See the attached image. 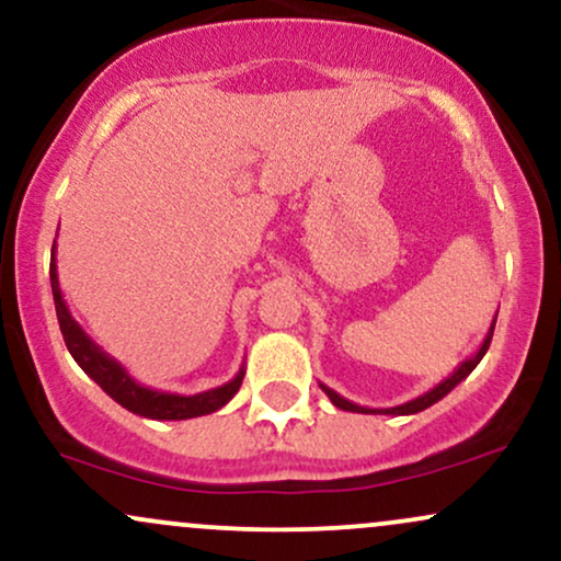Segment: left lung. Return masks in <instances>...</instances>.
<instances>
[{"instance_id":"left-lung-1","label":"left lung","mask_w":561,"mask_h":561,"mask_svg":"<svg viewBox=\"0 0 561 561\" xmlns=\"http://www.w3.org/2000/svg\"><path fill=\"white\" fill-rule=\"evenodd\" d=\"M493 325H496V318H493L489 335H485V339H483V344H480V348H478L476 354H472V357H467V359L462 362V365H459L457 370H454V373L449 375V378H446V380H440L438 386H433L431 391L423 393V397H417V399L407 401V404H399V407H388V410H370V407H359V404H354V401L344 399V397H341V393H335L333 388H328V386H322V383H320V388H322V391L328 393V399H331L333 404L339 407V410H344V412H362V414H417V412L427 410V407H433V404H436V401L444 399L446 393L451 391V388H457V386L462 383V380L467 378V375H470L472 370H476V367H478V362L485 357V352H489V346H491V339H493Z\"/></svg>"}]
</instances>
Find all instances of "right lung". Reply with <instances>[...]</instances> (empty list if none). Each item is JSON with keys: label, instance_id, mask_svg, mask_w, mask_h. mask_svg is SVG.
<instances>
[{"label": "right lung", "instance_id": "1", "mask_svg": "<svg viewBox=\"0 0 561 561\" xmlns=\"http://www.w3.org/2000/svg\"><path fill=\"white\" fill-rule=\"evenodd\" d=\"M55 247H51L49 280H51V296H55L57 322H59V331H62L65 346H68L70 357L78 362V367H81V370L89 375V378L94 380V383L102 388L110 399H115L117 404L125 407L128 412L141 414V417H149V420H191V417H202V414L217 412L220 407H226L236 393H239L243 373H247L243 370V365L241 370L236 373L233 380H228V383L217 388H209V391L194 393V397L157 391V388L138 383L121 362L110 357L102 346L89 339V333H85L76 322V318L70 314L68 305H65L62 288H59Z\"/></svg>", "mask_w": 561, "mask_h": 561}]
</instances>
